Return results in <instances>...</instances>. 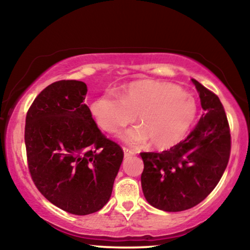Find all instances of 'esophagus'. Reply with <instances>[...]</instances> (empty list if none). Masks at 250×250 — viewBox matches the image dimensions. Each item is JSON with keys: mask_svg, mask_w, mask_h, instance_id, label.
I'll return each instance as SVG.
<instances>
[{"mask_svg": "<svg viewBox=\"0 0 250 250\" xmlns=\"http://www.w3.org/2000/svg\"><path fill=\"white\" fill-rule=\"evenodd\" d=\"M123 150H124V156L125 157L134 156L135 153H136L134 150H132V149H129V148H126V146H124V148H123Z\"/></svg>", "mask_w": 250, "mask_h": 250, "instance_id": "1", "label": "esophagus"}]
</instances>
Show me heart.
<instances>
[{
    "label": "heart",
    "mask_w": 250,
    "mask_h": 250,
    "mask_svg": "<svg viewBox=\"0 0 250 250\" xmlns=\"http://www.w3.org/2000/svg\"><path fill=\"white\" fill-rule=\"evenodd\" d=\"M97 126L109 134H118L134 121L140 125L123 134L129 143L150 140L157 149H167L182 140L197 117L196 102L177 85L152 80L132 82L118 95L107 91L88 105Z\"/></svg>",
    "instance_id": "1"
}]
</instances>
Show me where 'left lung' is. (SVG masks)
<instances>
[{
    "label": "left lung",
    "mask_w": 250,
    "mask_h": 250,
    "mask_svg": "<svg viewBox=\"0 0 250 250\" xmlns=\"http://www.w3.org/2000/svg\"><path fill=\"white\" fill-rule=\"evenodd\" d=\"M205 112L183 141L163 152H141V186L151 206L182 211L201 203L220 182L231 152L228 117L220 99L192 80Z\"/></svg>",
    "instance_id": "obj_1"
}]
</instances>
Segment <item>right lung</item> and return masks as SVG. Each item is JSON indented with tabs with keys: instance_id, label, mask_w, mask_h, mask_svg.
Returning <instances> with one entry per match:
<instances>
[{
	"instance_id": "obj_1",
	"label": "right lung",
	"mask_w": 250,
	"mask_h": 250,
	"mask_svg": "<svg viewBox=\"0 0 250 250\" xmlns=\"http://www.w3.org/2000/svg\"><path fill=\"white\" fill-rule=\"evenodd\" d=\"M81 81H58L35 98L26 115L25 145L32 180L50 203L67 213L88 215L110 199L124 158L84 104Z\"/></svg>"
}]
</instances>
